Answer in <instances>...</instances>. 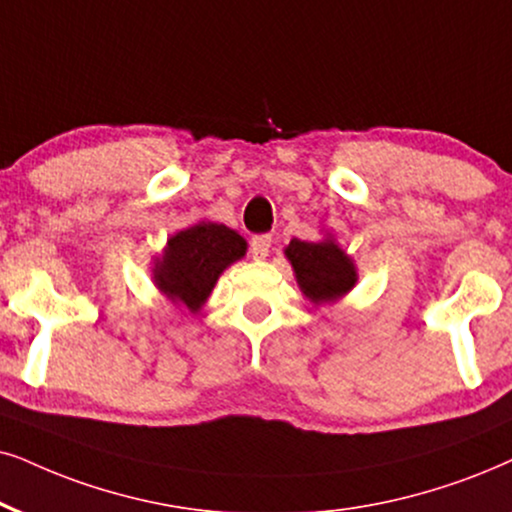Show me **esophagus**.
<instances>
[{"label":"esophagus","mask_w":512,"mask_h":512,"mask_svg":"<svg viewBox=\"0 0 512 512\" xmlns=\"http://www.w3.org/2000/svg\"><path fill=\"white\" fill-rule=\"evenodd\" d=\"M269 250H271V236L269 234L252 236L250 255L255 257V260H264V257H269Z\"/></svg>","instance_id":"esophagus-1"}]
</instances>
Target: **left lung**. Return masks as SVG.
Returning a JSON list of instances; mask_svg holds the SVG:
<instances>
[{
  "mask_svg": "<svg viewBox=\"0 0 512 512\" xmlns=\"http://www.w3.org/2000/svg\"><path fill=\"white\" fill-rule=\"evenodd\" d=\"M302 293L312 302H328L345 295L357 281L349 257L333 241L307 243L293 238L286 248Z\"/></svg>",
  "mask_w": 512,
  "mask_h": 512,
  "instance_id": "left-lung-1",
  "label": "left lung"
}]
</instances>
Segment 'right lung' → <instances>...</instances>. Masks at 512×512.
<instances>
[{
    "mask_svg": "<svg viewBox=\"0 0 512 512\" xmlns=\"http://www.w3.org/2000/svg\"><path fill=\"white\" fill-rule=\"evenodd\" d=\"M245 248L243 238L229 226L200 222L167 241L163 262L155 267V281L165 295L198 312L217 276L241 260Z\"/></svg>",
    "mask_w": 512,
    "mask_h": 512,
    "instance_id": "obj_1",
    "label": "right lung"
}]
</instances>
